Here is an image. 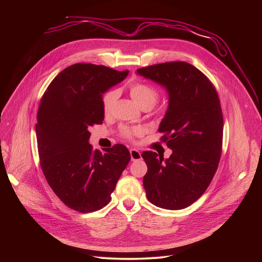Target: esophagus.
Listing matches in <instances>:
<instances>
[{
    "instance_id": "esophagus-1",
    "label": "esophagus",
    "mask_w": 262,
    "mask_h": 262,
    "mask_svg": "<svg viewBox=\"0 0 262 262\" xmlns=\"http://www.w3.org/2000/svg\"><path fill=\"white\" fill-rule=\"evenodd\" d=\"M129 154H130V158H132V161H139L141 160V152L139 150H137V149H130L129 150Z\"/></svg>"
}]
</instances>
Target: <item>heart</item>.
I'll list each match as a JSON object with an SVG mask.
<instances>
[{"instance_id":"obj_1","label":"heart","mask_w":262,"mask_h":262,"mask_svg":"<svg viewBox=\"0 0 262 262\" xmlns=\"http://www.w3.org/2000/svg\"><path fill=\"white\" fill-rule=\"evenodd\" d=\"M129 93L133 99L143 108L149 107L151 108L159 100L160 93L158 89L150 84H147L145 82H135L129 86ZM118 98V91L115 89H112L106 91L101 97V105L104 115H108L113 111L115 102ZM142 134V130L139 127H128V126H121L120 135L127 139L133 140L135 137Z\"/></svg>"}]
</instances>
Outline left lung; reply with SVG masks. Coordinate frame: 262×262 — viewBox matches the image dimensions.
I'll return each mask as SVG.
<instances>
[{
  "label": "left lung",
  "mask_w": 262,
  "mask_h": 262,
  "mask_svg": "<svg viewBox=\"0 0 262 262\" xmlns=\"http://www.w3.org/2000/svg\"><path fill=\"white\" fill-rule=\"evenodd\" d=\"M167 88L169 106L159 132L172 149L165 162L144 151L147 165L143 185L148 200L165 209H182L208 188L222 154L223 113L215 87L198 68L183 61L137 70Z\"/></svg>",
  "instance_id": "8db88e82"
}]
</instances>
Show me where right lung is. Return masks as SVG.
Here are the masks:
<instances>
[{
  "label": "right lung",
  "instance_id": "add662e5",
  "mask_svg": "<svg viewBox=\"0 0 262 262\" xmlns=\"http://www.w3.org/2000/svg\"><path fill=\"white\" fill-rule=\"evenodd\" d=\"M128 70L77 63L62 70L43 93L37 112L40 167L51 189L69 208L92 212L111 201L130 154L122 144L93 150L89 129L102 124L101 96Z\"/></svg>",
  "mask_w": 262,
  "mask_h": 262
}]
</instances>
